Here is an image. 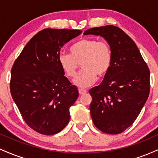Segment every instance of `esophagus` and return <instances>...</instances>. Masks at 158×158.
<instances>
[{"label": "esophagus", "mask_w": 158, "mask_h": 158, "mask_svg": "<svg viewBox=\"0 0 158 158\" xmlns=\"http://www.w3.org/2000/svg\"><path fill=\"white\" fill-rule=\"evenodd\" d=\"M79 94H80V95H81V94H84L85 93H87V90H85V89H81V88H79Z\"/></svg>", "instance_id": "34e87169"}]
</instances>
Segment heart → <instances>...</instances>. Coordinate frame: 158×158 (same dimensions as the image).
<instances>
[{"label": "heart", "instance_id": "b5f03b06", "mask_svg": "<svg viewBox=\"0 0 158 158\" xmlns=\"http://www.w3.org/2000/svg\"><path fill=\"white\" fill-rule=\"evenodd\" d=\"M70 54L61 53L59 63L68 77H73L81 64L82 70L73 79L74 85L87 88L93 85L98 75H106L111 66L113 55L110 45L106 41L82 39L70 48Z\"/></svg>", "mask_w": 158, "mask_h": 158}]
</instances>
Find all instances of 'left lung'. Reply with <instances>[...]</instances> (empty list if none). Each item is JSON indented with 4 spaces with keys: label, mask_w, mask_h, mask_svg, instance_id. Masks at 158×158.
Returning a JSON list of instances; mask_svg holds the SVG:
<instances>
[{
    "label": "left lung",
    "mask_w": 158,
    "mask_h": 158,
    "mask_svg": "<svg viewBox=\"0 0 158 158\" xmlns=\"http://www.w3.org/2000/svg\"><path fill=\"white\" fill-rule=\"evenodd\" d=\"M84 35L104 38L113 55L102 83L89 90L94 124L104 133L120 134L133 124L147 100L149 69L133 40L119 27H94Z\"/></svg>",
    "instance_id": "1"
}]
</instances>
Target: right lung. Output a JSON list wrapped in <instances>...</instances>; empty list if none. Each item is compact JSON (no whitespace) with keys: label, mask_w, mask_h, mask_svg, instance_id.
<instances>
[{"label":"right lung","mask_w":158,"mask_h":158,"mask_svg":"<svg viewBox=\"0 0 158 158\" xmlns=\"http://www.w3.org/2000/svg\"><path fill=\"white\" fill-rule=\"evenodd\" d=\"M81 30L44 29L26 44L11 70L10 92L23 119L41 135L59 133L79 97L59 63L61 48Z\"/></svg>","instance_id":"right-lung-1"}]
</instances>
